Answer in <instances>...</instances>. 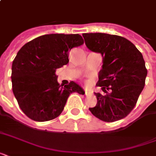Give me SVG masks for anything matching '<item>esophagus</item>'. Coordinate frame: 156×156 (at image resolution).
I'll return each mask as SVG.
<instances>
[{"label": "esophagus", "mask_w": 156, "mask_h": 156, "mask_svg": "<svg viewBox=\"0 0 156 156\" xmlns=\"http://www.w3.org/2000/svg\"><path fill=\"white\" fill-rule=\"evenodd\" d=\"M84 92H85V95H89V90H87V89H84Z\"/></svg>", "instance_id": "obj_1"}]
</instances>
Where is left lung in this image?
<instances>
[{
  "label": "left lung",
  "instance_id": "1",
  "mask_svg": "<svg viewBox=\"0 0 156 156\" xmlns=\"http://www.w3.org/2000/svg\"><path fill=\"white\" fill-rule=\"evenodd\" d=\"M87 47L103 56L95 93L97 104L90 112L101 121L113 122L130 112L145 86L147 70L143 56L133 43L119 35L84 33Z\"/></svg>",
  "mask_w": 156,
  "mask_h": 156
}]
</instances>
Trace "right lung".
I'll use <instances>...</instances> for the list:
<instances>
[{
    "mask_svg": "<svg viewBox=\"0 0 156 156\" xmlns=\"http://www.w3.org/2000/svg\"><path fill=\"white\" fill-rule=\"evenodd\" d=\"M78 34L41 35L21 48L12 64V89L22 111L33 121H47L62 112L71 93L85 92L71 81L60 85L56 70L69 62V52L83 44Z\"/></svg>",
    "mask_w": 156,
    "mask_h": 156,
    "instance_id": "right-lung-1",
    "label": "right lung"
}]
</instances>
